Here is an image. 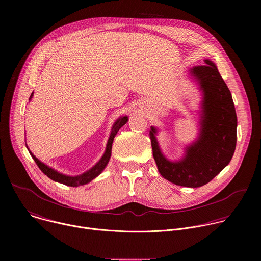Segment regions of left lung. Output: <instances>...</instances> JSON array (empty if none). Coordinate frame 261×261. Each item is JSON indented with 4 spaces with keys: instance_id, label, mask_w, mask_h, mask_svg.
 I'll use <instances>...</instances> for the list:
<instances>
[{
    "instance_id": "8db88e82",
    "label": "left lung",
    "mask_w": 261,
    "mask_h": 261,
    "mask_svg": "<svg viewBox=\"0 0 261 261\" xmlns=\"http://www.w3.org/2000/svg\"><path fill=\"white\" fill-rule=\"evenodd\" d=\"M195 66L191 74L203 91L202 118L199 137L186 148L179 162L168 161L161 153L155 134L150 130L153 156L161 175L169 181L197 188L211 181L230 162L237 145L238 119L231 93L210 60Z\"/></svg>"
}]
</instances>
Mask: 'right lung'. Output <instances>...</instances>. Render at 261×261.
<instances>
[{
  "instance_id": "right-lung-1",
  "label": "right lung",
  "mask_w": 261,
  "mask_h": 261,
  "mask_svg": "<svg viewBox=\"0 0 261 261\" xmlns=\"http://www.w3.org/2000/svg\"><path fill=\"white\" fill-rule=\"evenodd\" d=\"M32 96L33 95H31L30 99L32 98ZM127 122H128V117H122L115 123V125L113 127V130H111L110 136L108 138L107 145H106V151H105L103 157L100 159V161L91 170H89L88 172L83 173L81 175H77V176H68V175L59 173L56 170H54L53 168H50V167L46 166L45 164H43L42 162H40L31 152H30V154H31L32 158L34 159V161L36 162L37 166H38L40 168V170L45 175H47L49 178H51L55 181L67 185V186H71V187H77V186H82V185L90 182L92 179H94L96 176H98L101 173V171L105 168V166L107 165V163L110 159V156H111V147H113L114 138H115L116 134L118 133V131L121 129V127H123Z\"/></svg>"
}]
</instances>
